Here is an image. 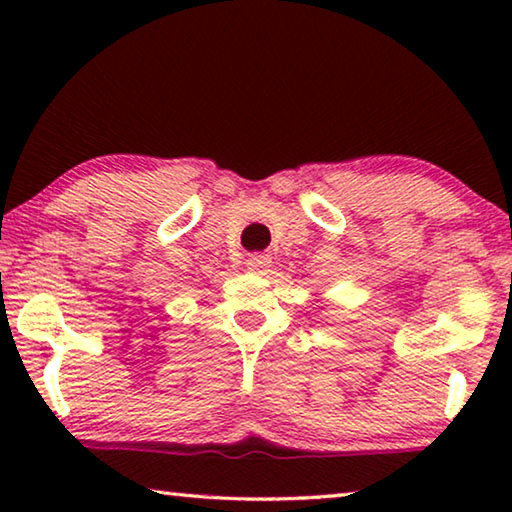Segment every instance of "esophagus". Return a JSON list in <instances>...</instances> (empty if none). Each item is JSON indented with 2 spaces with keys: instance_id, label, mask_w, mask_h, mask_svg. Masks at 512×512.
I'll use <instances>...</instances> for the list:
<instances>
[{
  "instance_id": "obj_1",
  "label": "esophagus",
  "mask_w": 512,
  "mask_h": 512,
  "mask_svg": "<svg viewBox=\"0 0 512 512\" xmlns=\"http://www.w3.org/2000/svg\"><path fill=\"white\" fill-rule=\"evenodd\" d=\"M248 266L257 273H264V271H268V266H271V255H268V253H253L248 257Z\"/></svg>"
}]
</instances>
